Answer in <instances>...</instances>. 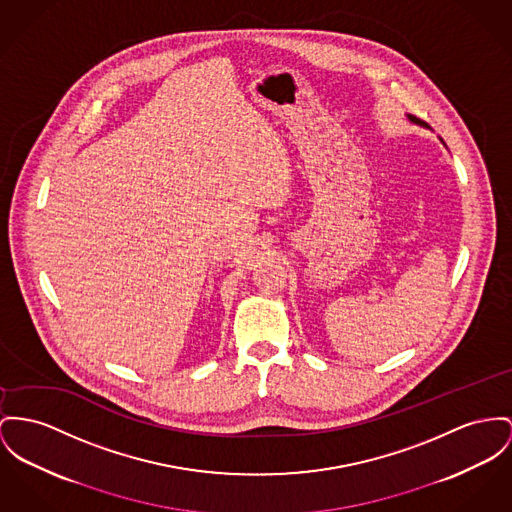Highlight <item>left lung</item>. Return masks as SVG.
<instances>
[{"instance_id":"obj_1","label":"left lung","mask_w":512,"mask_h":512,"mask_svg":"<svg viewBox=\"0 0 512 512\" xmlns=\"http://www.w3.org/2000/svg\"><path fill=\"white\" fill-rule=\"evenodd\" d=\"M408 120H409V122H411V124H417V126H423V128H429V126H427V124H425V122H423V120H419V118H415V116H413V114H408Z\"/></svg>"}]
</instances>
